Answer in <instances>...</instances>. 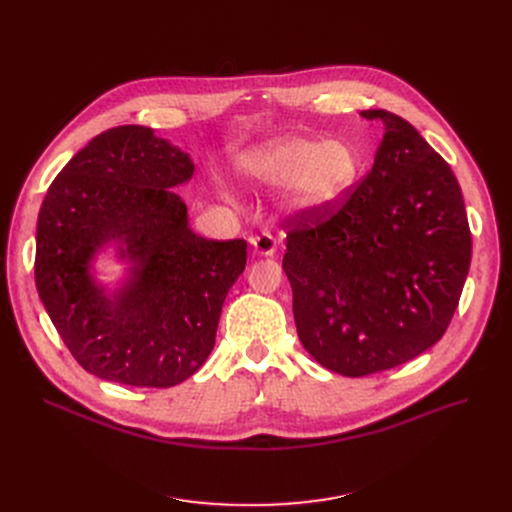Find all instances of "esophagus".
I'll return each instance as SVG.
<instances>
[{"label":"esophagus","instance_id":"obj_1","mask_svg":"<svg viewBox=\"0 0 512 512\" xmlns=\"http://www.w3.org/2000/svg\"><path fill=\"white\" fill-rule=\"evenodd\" d=\"M251 245H253V251L263 257H270L276 253V238L270 232H261L259 236H255L251 240Z\"/></svg>","mask_w":512,"mask_h":512}]
</instances>
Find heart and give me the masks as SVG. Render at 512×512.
Here are the masks:
<instances>
[{"instance_id": "b5f03b06", "label": "heart", "mask_w": 512, "mask_h": 512, "mask_svg": "<svg viewBox=\"0 0 512 512\" xmlns=\"http://www.w3.org/2000/svg\"><path fill=\"white\" fill-rule=\"evenodd\" d=\"M247 178L267 186H288V205L299 213L334 207L359 178L361 161L353 145L284 137L240 157Z\"/></svg>"}]
</instances>
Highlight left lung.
Returning a JSON list of instances; mask_svg holds the SVG:
<instances>
[{
	"mask_svg": "<svg viewBox=\"0 0 512 512\" xmlns=\"http://www.w3.org/2000/svg\"><path fill=\"white\" fill-rule=\"evenodd\" d=\"M373 168L340 207L286 220L282 267L305 351L348 378L432 348L471 263L461 186L421 134L386 110Z\"/></svg>",
	"mask_w": 512,
	"mask_h": 512,
	"instance_id": "obj_1",
	"label": "left lung"
}]
</instances>
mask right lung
<instances>
[{
  "label": "right lung",
  "instance_id": "1",
  "mask_svg": "<svg viewBox=\"0 0 512 512\" xmlns=\"http://www.w3.org/2000/svg\"><path fill=\"white\" fill-rule=\"evenodd\" d=\"M188 153L147 126L110 128L51 182L37 222L41 303L80 367L107 382L170 388L205 363L222 305L247 265V242L188 226L172 191L193 178ZM114 244L131 263L107 291L92 276Z\"/></svg>",
  "mask_w": 512,
  "mask_h": 512
}]
</instances>
